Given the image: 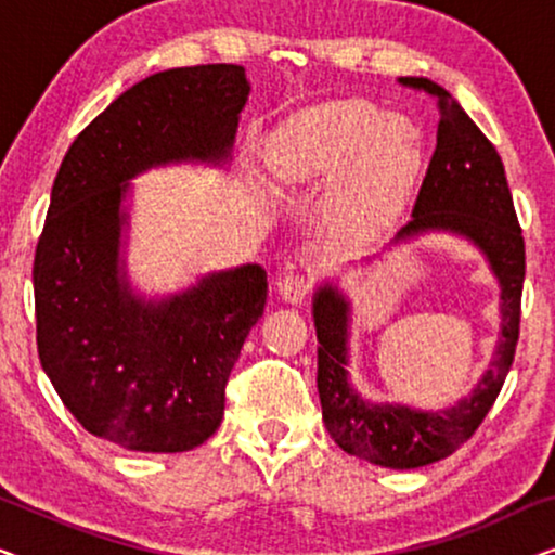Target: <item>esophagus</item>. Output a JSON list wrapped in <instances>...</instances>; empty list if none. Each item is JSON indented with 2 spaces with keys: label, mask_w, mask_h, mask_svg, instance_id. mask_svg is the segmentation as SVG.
Masks as SVG:
<instances>
[{
  "label": "esophagus",
  "mask_w": 555,
  "mask_h": 555,
  "mask_svg": "<svg viewBox=\"0 0 555 555\" xmlns=\"http://www.w3.org/2000/svg\"><path fill=\"white\" fill-rule=\"evenodd\" d=\"M310 293V280L300 272H287V275L280 280V295L287 302H302L306 295Z\"/></svg>",
  "instance_id": "34e87169"
}]
</instances>
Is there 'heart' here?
I'll return each mask as SVG.
<instances>
[{
	"label": "heart",
	"instance_id": "heart-1",
	"mask_svg": "<svg viewBox=\"0 0 555 555\" xmlns=\"http://www.w3.org/2000/svg\"><path fill=\"white\" fill-rule=\"evenodd\" d=\"M270 166L291 186L340 170L333 209L359 230L389 224L404 207L422 166V135L401 113L363 98H340L295 113L270 141Z\"/></svg>",
	"mask_w": 555,
	"mask_h": 555
}]
</instances>
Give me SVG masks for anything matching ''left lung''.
Wrapping results in <instances>:
<instances>
[{
  "instance_id": "8db88e82",
  "label": "left lung",
  "mask_w": 555,
  "mask_h": 555,
  "mask_svg": "<svg viewBox=\"0 0 555 555\" xmlns=\"http://www.w3.org/2000/svg\"><path fill=\"white\" fill-rule=\"evenodd\" d=\"M401 86L437 98V149L414 202L412 222L397 240L452 232L473 242L500 283V344L473 393L442 412L401 404H371L348 382V300L325 283L313 295L318 333V393L323 422L340 450L374 465L414 469L460 450L495 404L513 366L520 333L526 242L515 217L505 166L498 151L442 86L427 78H399Z\"/></svg>"
}]
</instances>
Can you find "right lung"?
I'll list each match as a JSON object with an SVG mask.
<instances>
[{
	"label": "right lung",
	"mask_w": 555,
	"mask_h": 555,
	"mask_svg": "<svg viewBox=\"0 0 555 555\" xmlns=\"http://www.w3.org/2000/svg\"><path fill=\"white\" fill-rule=\"evenodd\" d=\"M249 82L242 65L173 67L120 93L67 149L35 249L37 353L90 435L135 452H186L215 435L224 386L262 318L260 264L143 300L120 272L128 179L230 158Z\"/></svg>",
	"instance_id": "obj_1"
}]
</instances>
